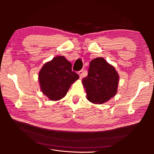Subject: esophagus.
Segmentation results:
<instances>
[{
    "instance_id": "obj_1",
    "label": "esophagus",
    "mask_w": 154,
    "mask_h": 154,
    "mask_svg": "<svg viewBox=\"0 0 154 154\" xmlns=\"http://www.w3.org/2000/svg\"><path fill=\"white\" fill-rule=\"evenodd\" d=\"M83 70H81V71H78V74H79V76H80V78H82V77H83Z\"/></svg>"
}]
</instances>
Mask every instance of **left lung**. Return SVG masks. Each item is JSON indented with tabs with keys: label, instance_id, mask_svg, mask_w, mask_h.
<instances>
[{
	"label": "left lung",
	"instance_id": "1",
	"mask_svg": "<svg viewBox=\"0 0 154 154\" xmlns=\"http://www.w3.org/2000/svg\"><path fill=\"white\" fill-rule=\"evenodd\" d=\"M82 83L87 100L92 103L101 104L116 94L119 75L112 66L98 57L90 62L88 75Z\"/></svg>",
	"mask_w": 154,
	"mask_h": 154
}]
</instances>
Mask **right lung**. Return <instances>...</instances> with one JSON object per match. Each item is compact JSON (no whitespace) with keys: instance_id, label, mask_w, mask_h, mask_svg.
Returning a JSON list of instances; mask_svg holds the SVG:
<instances>
[{"instance_id":"1","label":"right lung","mask_w":154,"mask_h":154,"mask_svg":"<svg viewBox=\"0 0 154 154\" xmlns=\"http://www.w3.org/2000/svg\"><path fill=\"white\" fill-rule=\"evenodd\" d=\"M72 64L63 56L45 63L38 74L41 91L50 100L57 101L66 95L79 75L72 71Z\"/></svg>"}]
</instances>
